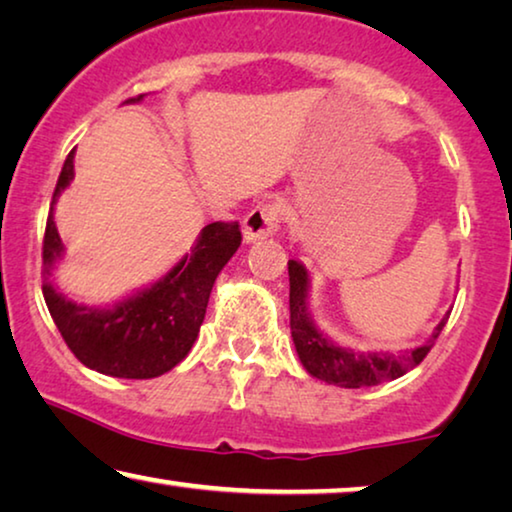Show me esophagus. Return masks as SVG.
Returning a JSON list of instances; mask_svg holds the SVG:
<instances>
[{"instance_id":"34e87169","label":"esophagus","mask_w":512,"mask_h":512,"mask_svg":"<svg viewBox=\"0 0 512 512\" xmlns=\"http://www.w3.org/2000/svg\"><path fill=\"white\" fill-rule=\"evenodd\" d=\"M282 220V204L278 200H264L248 213L243 220V239L248 243L266 239V236L276 234Z\"/></svg>"}]
</instances>
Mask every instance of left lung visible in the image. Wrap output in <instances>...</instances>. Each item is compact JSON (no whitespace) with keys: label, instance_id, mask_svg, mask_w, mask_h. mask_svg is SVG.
I'll list each match as a JSON object with an SVG mask.
<instances>
[{"label":"left lung","instance_id":"8db88e82","mask_svg":"<svg viewBox=\"0 0 512 512\" xmlns=\"http://www.w3.org/2000/svg\"><path fill=\"white\" fill-rule=\"evenodd\" d=\"M289 326H292V338L296 354H299L303 368L312 377L326 381V384L342 388H361L377 386L381 381L398 379L407 375L423 361L427 352L434 347L441 329L448 322V315L437 324L421 347L407 349L400 354L388 352H354L349 347H340L329 335H324L312 322L308 310V289L310 276L308 269L296 259H289Z\"/></svg>","mask_w":512,"mask_h":512}]
</instances>
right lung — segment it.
<instances>
[{
  "instance_id": "right-lung-1",
  "label": "right lung",
  "mask_w": 512,
  "mask_h": 512,
  "mask_svg": "<svg viewBox=\"0 0 512 512\" xmlns=\"http://www.w3.org/2000/svg\"><path fill=\"white\" fill-rule=\"evenodd\" d=\"M142 101V96L126 103ZM75 149L66 156L52 195L43 239V299L61 338L87 368L108 377L151 379L170 372L188 356L200 333L213 282L241 246L239 223H211L163 278L110 308L66 299L52 282L64 257L55 216L57 197L73 181Z\"/></svg>"
}]
</instances>
